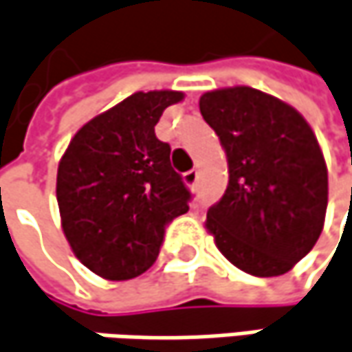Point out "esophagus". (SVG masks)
<instances>
[{"label": "esophagus", "mask_w": 352, "mask_h": 352, "mask_svg": "<svg viewBox=\"0 0 352 352\" xmlns=\"http://www.w3.org/2000/svg\"><path fill=\"white\" fill-rule=\"evenodd\" d=\"M183 181L189 185V187H195L197 185V181H199V171L197 169H191V171H187L185 175H183Z\"/></svg>", "instance_id": "34e87169"}]
</instances>
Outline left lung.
<instances>
[{
    "label": "left lung",
    "instance_id": "obj_1",
    "mask_svg": "<svg viewBox=\"0 0 352 352\" xmlns=\"http://www.w3.org/2000/svg\"><path fill=\"white\" fill-rule=\"evenodd\" d=\"M199 108L228 161L206 230L242 272L282 276L309 254L325 222L327 165L314 130L296 108L250 86L205 92Z\"/></svg>",
    "mask_w": 352,
    "mask_h": 352
}]
</instances>
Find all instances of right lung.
Masks as SVG:
<instances>
[{"instance_id":"1","label":"right lung","mask_w":352,"mask_h":352,"mask_svg":"<svg viewBox=\"0 0 352 352\" xmlns=\"http://www.w3.org/2000/svg\"><path fill=\"white\" fill-rule=\"evenodd\" d=\"M183 92H135L74 133L58 163L56 201L74 256L104 280L142 276L160 256L165 226L191 192L171 167L155 124Z\"/></svg>"}]
</instances>
